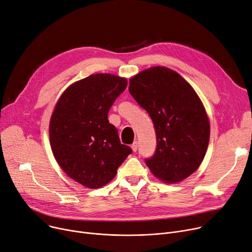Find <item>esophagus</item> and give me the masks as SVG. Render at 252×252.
Segmentation results:
<instances>
[{
	"instance_id": "34e87169",
	"label": "esophagus",
	"mask_w": 252,
	"mask_h": 252,
	"mask_svg": "<svg viewBox=\"0 0 252 252\" xmlns=\"http://www.w3.org/2000/svg\"><path fill=\"white\" fill-rule=\"evenodd\" d=\"M131 149H133L134 152H136L138 150V142L135 141L133 144H131Z\"/></svg>"
}]
</instances>
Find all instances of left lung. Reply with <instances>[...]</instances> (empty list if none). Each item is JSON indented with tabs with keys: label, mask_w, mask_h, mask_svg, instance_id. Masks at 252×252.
I'll return each instance as SVG.
<instances>
[{
	"label": "left lung",
	"mask_w": 252,
	"mask_h": 252,
	"mask_svg": "<svg viewBox=\"0 0 252 252\" xmlns=\"http://www.w3.org/2000/svg\"><path fill=\"white\" fill-rule=\"evenodd\" d=\"M128 91L150 115L156 149L145 162L161 181L173 184L201 164L209 142V122L194 89L176 71L151 67L129 79Z\"/></svg>",
	"instance_id": "left-lung-1"
}]
</instances>
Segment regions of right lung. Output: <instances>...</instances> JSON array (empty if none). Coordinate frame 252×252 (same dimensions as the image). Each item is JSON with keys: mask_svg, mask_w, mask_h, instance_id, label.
Listing matches in <instances>:
<instances>
[{"mask_svg": "<svg viewBox=\"0 0 252 252\" xmlns=\"http://www.w3.org/2000/svg\"><path fill=\"white\" fill-rule=\"evenodd\" d=\"M126 86L123 77L92 74L66 90L52 114L53 154L66 175L85 187L97 189L110 182L133 152L108 121L109 109Z\"/></svg>", "mask_w": 252, "mask_h": 252, "instance_id": "right-lung-1", "label": "right lung"}]
</instances>
